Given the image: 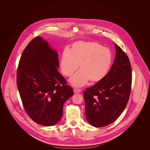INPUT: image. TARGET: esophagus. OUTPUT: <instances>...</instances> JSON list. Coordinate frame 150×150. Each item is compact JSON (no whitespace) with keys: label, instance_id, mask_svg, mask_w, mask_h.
<instances>
[{"label":"esophagus","instance_id":"1","mask_svg":"<svg viewBox=\"0 0 150 150\" xmlns=\"http://www.w3.org/2000/svg\"><path fill=\"white\" fill-rule=\"evenodd\" d=\"M81 89H78V88H75L74 89V92L75 93H79L81 92Z\"/></svg>","mask_w":150,"mask_h":150}]
</instances>
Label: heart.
<instances>
[{
	"label": "heart",
	"mask_w": 150,
	"mask_h": 150,
	"mask_svg": "<svg viewBox=\"0 0 150 150\" xmlns=\"http://www.w3.org/2000/svg\"><path fill=\"white\" fill-rule=\"evenodd\" d=\"M112 62V54L110 49L95 42H78L74 43L70 50L63 52L60 67L66 76L74 75L70 82L75 86H82L90 80L97 83L106 77ZM80 65H79V64Z\"/></svg>",
	"instance_id": "1"
}]
</instances>
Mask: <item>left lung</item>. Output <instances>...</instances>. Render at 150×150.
I'll return each mask as SVG.
<instances>
[{"label": "left lung", "instance_id": "obj_1", "mask_svg": "<svg viewBox=\"0 0 150 150\" xmlns=\"http://www.w3.org/2000/svg\"><path fill=\"white\" fill-rule=\"evenodd\" d=\"M116 57L106 77L84 92L88 122L99 128L114 122L124 110L130 94L132 68L128 57L116 44Z\"/></svg>", "mask_w": 150, "mask_h": 150}]
</instances>
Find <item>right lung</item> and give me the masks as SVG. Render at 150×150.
Masks as SVG:
<instances>
[{
	"instance_id": "add662e5",
	"label": "right lung",
	"mask_w": 150,
	"mask_h": 150,
	"mask_svg": "<svg viewBox=\"0 0 150 150\" xmlns=\"http://www.w3.org/2000/svg\"><path fill=\"white\" fill-rule=\"evenodd\" d=\"M58 67L57 52L41 36L27 45L18 66L17 85L23 107L33 121L44 126L60 120L64 102L74 94Z\"/></svg>"
}]
</instances>
